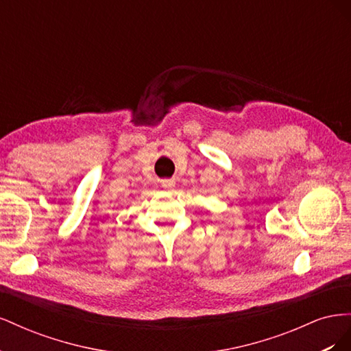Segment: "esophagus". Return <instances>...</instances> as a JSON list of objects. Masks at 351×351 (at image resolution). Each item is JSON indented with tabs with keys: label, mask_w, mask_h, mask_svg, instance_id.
Masks as SVG:
<instances>
[{
	"label": "esophagus",
	"mask_w": 351,
	"mask_h": 351,
	"mask_svg": "<svg viewBox=\"0 0 351 351\" xmlns=\"http://www.w3.org/2000/svg\"><path fill=\"white\" fill-rule=\"evenodd\" d=\"M174 186V180H162V187H173Z\"/></svg>",
	"instance_id": "obj_1"
}]
</instances>
